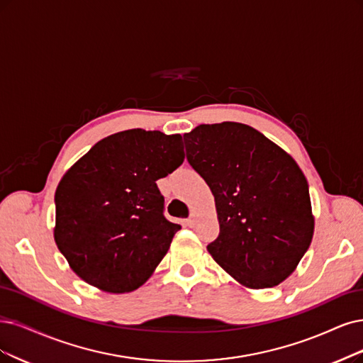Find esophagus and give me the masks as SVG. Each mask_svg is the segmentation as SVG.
<instances>
[{
  "label": "esophagus",
  "mask_w": 363,
  "mask_h": 363,
  "mask_svg": "<svg viewBox=\"0 0 363 363\" xmlns=\"http://www.w3.org/2000/svg\"><path fill=\"white\" fill-rule=\"evenodd\" d=\"M196 223H197V216H196V213H191V216L186 218V224L193 227Z\"/></svg>",
  "instance_id": "obj_1"
}]
</instances>
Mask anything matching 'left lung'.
<instances>
[{
  "label": "left lung",
  "mask_w": 363,
  "mask_h": 363,
  "mask_svg": "<svg viewBox=\"0 0 363 363\" xmlns=\"http://www.w3.org/2000/svg\"><path fill=\"white\" fill-rule=\"evenodd\" d=\"M184 142L216 199L220 235L206 247L212 259L247 289L283 283L314 235L310 190L296 161L240 123L202 124Z\"/></svg>",
  "instance_id": "left-lung-1"
}]
</instances>
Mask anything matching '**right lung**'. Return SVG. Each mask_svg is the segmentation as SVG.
Wrapping results in <instances>:
<instances>
[{
	"mask_svg": "<svg viewBox=\"0 0 363 363\" xmlns=\"http://www.w3.org/2000/svg\"><path fill=\"white\" fill-rule=\"evenodd\" d=\"M184 158L181 134L133 128L101 139L65 172L53 238L77 277L107 293L146 283L181 229L164 218L157 181Z\"/></svg>",
	"mask_w": 363,
	"mask_h": 363,
	"instance_id": "add662e5",
	"label": "right lung"
}]
</instances>
